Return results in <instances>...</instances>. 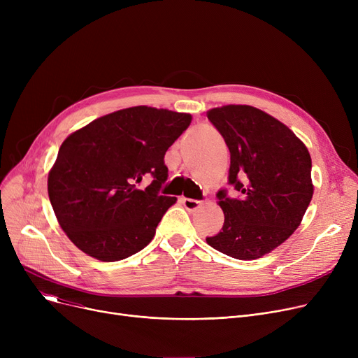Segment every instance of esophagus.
Here are the masks:
<instances>
[{
  "instance_id": "1",
  "label": "esophagus",
  "mask_w": 358,
  "mask_h": 358,
  "mask_svg": "<svg viewBox=\"0 0 358 358\" xmlns=\"http://www.w3.org/2000/svg\"><path fill=\"white\" fill-rule=\"evenodd\" d=\"M181 203L184 204V208L189 212H194L201 206V201L194 200V199H189V197H181Z\"/></svg>"
}]
</instances>
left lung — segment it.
<instances>
[{"label": "left lung", "instance_id": "8db88e82", "mask_svg": "<svg viewBox=\"0 0 358 358\" xmlns=\"http://www.w3.org/2000/svg\"><path fill=\"white\" fill-rule=\"evenodd\" d=\"M208 117L229 148V182L241 199L217 193L223 228L206 242L236 259L261 258L302 223L313 196L310 154L285 123L257 107H215Z\"/></svg>", "mask_w": 358, "mask_h": 358}]
</instances>
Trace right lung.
Returning <instances> with one entry per match:
<instances>
[{
    "label": "right lung",
    "mask_w": 358,
    "mask_h": 358,
    "mask_svg": "<svg viewBox=\"0 0 358 358\" xmlns=\"http://www.w3.org/2000/svg\"><path fill=\"white\" fill-rule=\"evenodd\" d=\"M192 115L136 106L113 111L72 131L48 176L56 219L75 247L104 261L143 250L177 197L159 196L164 155L190 126ZM150 173L145 191L136 187Z\"/></svg>",
    "instance_id": "add662e5"
}]
</instances>
